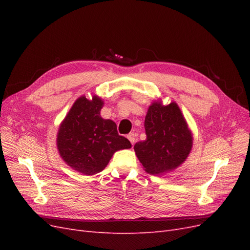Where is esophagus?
I'll return each instance as SVG.
<instances>
[{"label":"esophagus","instance_id":"34e87169","mask_svg":"<svg viewBox=\"0 0 250 250\" xmlns=\"http://www.w3.org/2000/svg\"><path fill=\"white\" fill-rule=\"evenodd\" d=\"M127 139L130 141V143L132 144V145H134V143H135V134L133 132H130L129 134H128L127 135Z\"/></svg>","mask_w":250,"mask_h":250}]
</instances>
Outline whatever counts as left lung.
<instances>
[{
    "label": "left lung",
    "instance_id": "1",
    "mask_svg": "<svg viewBox=\"0 0 250 250\" xmlns=\"http://www.w3.org/2000/svg\"><path fill=\"white\" fill-rule=\"evenodd\" d=\"M147 138L134 145L145 171L160 174L177 168L190 153L193 139L176 103H153L145 118Z\"/></svg>",
    "mask_w": 250,
    "mask_h": 250
}]
</instances>
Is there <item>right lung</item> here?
<instances>
[{"label":"right lung","mask_w":250,"mask_h":250,"mask_svg":"<svg viewBox=\"0 0 250 250\" xmlns=\"http://www.w3.org/2000/svg\"><path fill=\"white\" fill-rule=\"evenodd\" d=\"M102 106L99 97L92 101L80 97L57 134L60 156L73 169L87 175L101 172L116 151L131 147L129 141L119 135L113 121L101 118Z\"/></svg>","instance_id":"right-lung-1"}]
</instances>
